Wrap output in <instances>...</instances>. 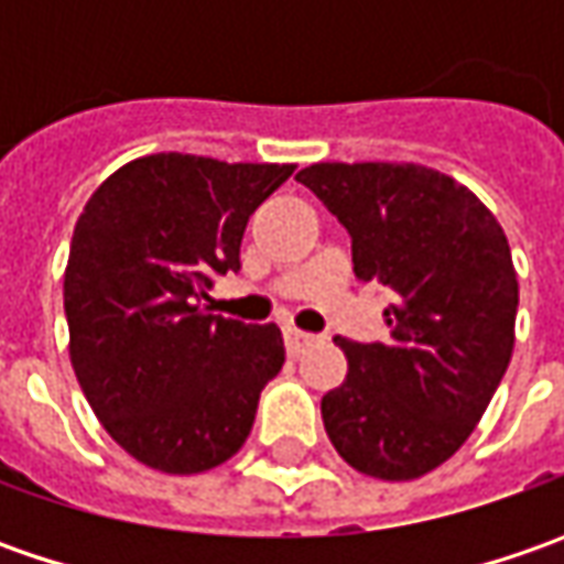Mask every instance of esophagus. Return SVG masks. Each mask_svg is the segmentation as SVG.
<instances>
[{
    "mask_svg": "<svg viewBox=\"0 0 564 564\" xmlns=\"http://www.w3.org/2000/svg\"><path fill=\"white\" fill-rule=\"evenodd\" d=\"M316 338L311 333H301L297 326H285V345H289V355H301L304 348H311Z\"/></svg>",
    "mask_w": 564,
    "mask_h": 564,
    "instance_id": "obj_1",
    "label": "esophagus"
}]
</instances>
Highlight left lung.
<instances>
[{"mask_svg":"<svg viewBox=\"0 0 564 564\" xmlns=\"http://www.w3.org/2000/svg\"><path fill=\"white\" fill-rule=\"evenodd\" d=\"M351 235L355 275L395 294L389 341L336 338L348 377L323 426L348 465L414 480L484 417L514 348L509 238L465 185L414 163H314L294 175Z\"/></svg>","mask_w":564,"mask_h":564,"instance_id":"8db88e82","label":"left lung"}]
</instances>
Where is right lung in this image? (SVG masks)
I'll return each mask as SVG.
<instances>
[{
    "instance_id": "add662e5",
    "label": "right lung",
    "mask_w": 564,
    "mask_h": 564,
    "mask_svg": "<svg viewBox=\"0 0 564 564\" xmlns=\"http://www.w3.org/2000/svg\"><path fill=\"white\" fill-rule=\"evenodd\" d=\"M292 172L153 153L112 172L77 216L68 355L99 423L141 465L204 474L250 436L260 392L285 364L282 333L200 301L241 270L250 213Z\"/></svg>"
}]
</instances>
